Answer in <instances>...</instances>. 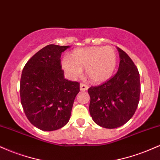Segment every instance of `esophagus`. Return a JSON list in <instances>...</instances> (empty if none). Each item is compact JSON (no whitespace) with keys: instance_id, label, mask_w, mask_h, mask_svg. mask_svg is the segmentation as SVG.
Masks as SVG:
<instances>
[{"instance_id":"esophagus-1","label":"esophagus","mask_w":160,"mask_h":160,"mask_svg":"<svg viewBox=\"0 0 160 160\" xmlns=\"http://www.w3.org/2000/svg\"><path fill=\"white\" fill-rule=\"evenodd\" d=\"M80 89L81 91H86L89 89V86L86 85V84H83V83H80Z\"/></svg>"}]
</instances>
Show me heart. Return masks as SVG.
<instances>
[{
  "instance_id": "b5f03b06",
  "label": "heart",
  "mask_w": 160,
  "mask_h": 160,
  "mask_svg": "<svg viewBox=\"0 0 160 160\" xmlns=\"http://www.w3.org/2000/svg\"><path fill=\"white\" fill-rule=\"evenodd\" d=\"M62 65L71 78L80 76L84 68L92 81L102 83L110 80L114 74L117 65V55L114 49L109 46L78 48L73 51L71 57H64Z\"/></svg>"
}]
</instances>
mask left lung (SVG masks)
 Wrapping results in <instances>:
<instances>
[{"label":"left lung","instance_id":"obj_1","mask_svg":"<svg viewBox=\"0 0 160 160\" xmlns=\"http://www.w3.org/2000/svg\"><path fill=\"white\" fill-rule=\"evenodd\" d=\"M120 65L108 81L88 89L89 113L94 122L106 128H115L128 122L136 111L141 92L140 75L130 57L117 47Z\"/></svg>","mask_w":160,"mask_h":160}]
</instances>
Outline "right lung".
<instances>
[{
  "label": "right lung",
  "instance_id": "right-lung-1",
  "mask_svg": "<svg viewBox=\"0 0 160 160\" xmlns=\"http://www.w3.org/2000/svg\"><path fill=\"white\" fill-rule=\"evenodd\" d=\"M69 46L49 44L25 64L20 80V98L28 120L43 131L65 126L71 117L80 83L64 78L61 55Z\"/></svg>",
  "mask_w": 160,
  "mask_h": 160
}]
</instances>
